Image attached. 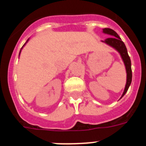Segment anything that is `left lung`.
<instances>
[{"instance_id": "left-lung-1", "label": "left lung", "mask_w": 146, "mask_h": 146, "mask_svg": "<svg viewBox=\"0 0 146 146\" xmlns=\"http://www.w3.org/2000/svg\"><path fill=\"white\" fill-rule=\"evenodd\" d=\"M103 32L105 33H108V34L111 35V36H113L110 37V38H107L104 41V42L108 44H109L110 46L114 47L115 50H118L119 53L121 54V58L123 59V62H124L125 66H126V73H127V78H126V87H125L124 91H123V94H122V96H121V98H122L124 96L125 94L127 92L131 82L132 72H131V60H130V58L128 55V52H127V50H126V47L125 46V44L121 41V38H120L118 33L115 31H113V29H111V28H104L103 29Z\"/></svg>"}]
</instances>
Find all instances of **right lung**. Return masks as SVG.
I'll return each instance as SVG.
<instances>
[{
	"mask_svg": "<svg viewBox=\"0 0 146 146\" xmlns=\"http://www.w3.org/2000/svg\"><path fill=\"white\" fill-rule=\"evenodd\" d=\"M27 42H28V41H27ZM20 51H21V50H20Z\"/></svg>",
	"mask_w": 146,
	"mask_h": 146,
	"instance_id": "obj_1",
	"label": "right lung"
}]
</instances>
